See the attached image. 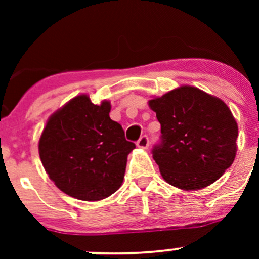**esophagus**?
I'll list each match as a JSON object with an SVG mask.
<instances>
[{"mask_svg": "<svg viewBox=\"0 0 259 259\" xmlns=\"http://www.w3.org/2000/svg\"><path fill=\"white\" fill-rule=\"evenodd\" d=\"M136 146L139 148H144V150L148 148V146H150V140H148V136L147 135L141 136V138L139 139V141L136 142Z\"/></svg>", "mask_w": 259, "mask_h": 259, "instance_id": "1", "label": "esophagus"}]
</instances>
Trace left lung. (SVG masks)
Returning <instances> with one entry per match:
<instances>
[{
  "label": "left lung",
  "instance_id": "8db88e82",
  "mask_svg": "<svg viewBox=\"0 0 259 259\" xmlns=\"http://www.w3.org/2000/svg\"><path fill=\"white\" fill-rule=\"evenodd\" d=\"M160 123L153 159L163 179L181 190L214 183L236 156L237 123L218 97L194 86H180L148 101Z\"/></svg>",
  "mask_w": 259,
  "mask_h": 259
}]
</instances>
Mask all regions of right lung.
Returning a JSON list of instances; mask_svg holds the SVG:
<instances>
[{
    "label": "right lung",
    "mask_w": 259,
    "mask_h": 259,
    "mask_svg": "<svg viewBox=\"0 0 259 259\" xmlns=\"http://www.w3.org/2000/svg\"><path fill=\"white\" fill-rule=\"evenodd\" d=\"M109 112L108 101L94 105L88 95H79L47 120L38 154L50 179L64 194L100 201L121 186L135 144L126 141Z\"/></svg>",
    "instance_id": "1"
}]
</instances>
